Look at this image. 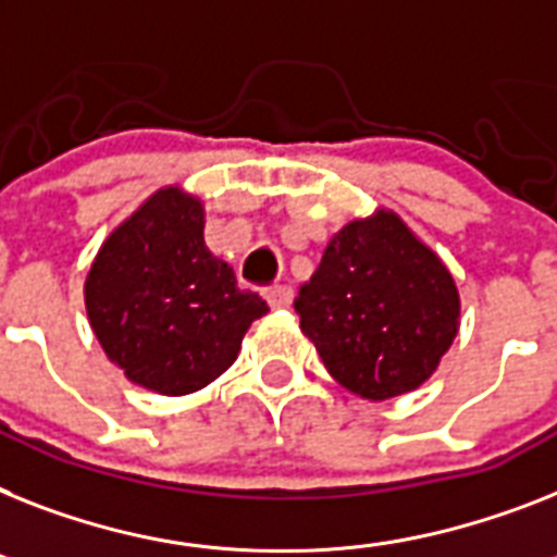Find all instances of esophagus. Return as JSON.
Here are the masks:
<instances>
[{"mask_svg":"<svg viewBox=\"0 0 557 557\" xmlns=\"http://www.w3.org/2000/svg\"><path fill=\"white\" fill-rule=\"evenodd\" d=\"M264 298H268V305L273 307V310H284V307H289V301H293V289H289L287 284H273V287L264 293Z\"/></svg>","mask_w":557,"mask_h":557,"instance_id":"1","label":"esophagus"}]
</instances>
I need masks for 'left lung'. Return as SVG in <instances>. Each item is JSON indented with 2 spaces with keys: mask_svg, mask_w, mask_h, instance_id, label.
<instances>
[{
  "mask_svg": "<svg viewBox=\"0 0 557 557\" xmlns=\"http://www.w3.org/2000/svg\"><path fill=\"white\" fill-rule=\"evenodd\" d=\"M293 307L330 375L367 401L421 387L461 327L453 273L387 207L330 238Z\"/></svg>",
  "mask_w": 557,
  "mask_h": 557,
  "instance_id": "obj_1",
  "label": "left lung"
}]
</instances>
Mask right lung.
I'll return each mask as SVG.
<instances>
[{"label":"right lung","mask_w":557,"mask_h":557,"mask_svg":"<svg viewBox=\"0 0 557 557\" xmlns=\"http://www.w3.org/2000/svg\"><path fill=\"white\" fill-rule=\"evenodd\" d=\"M85 310L124 379L190 395L236 361L268 305L205 245L199 196L168 185L110 230L87 270Z\"/></svg>","instance_id":"add662e5"}]
</instances>
